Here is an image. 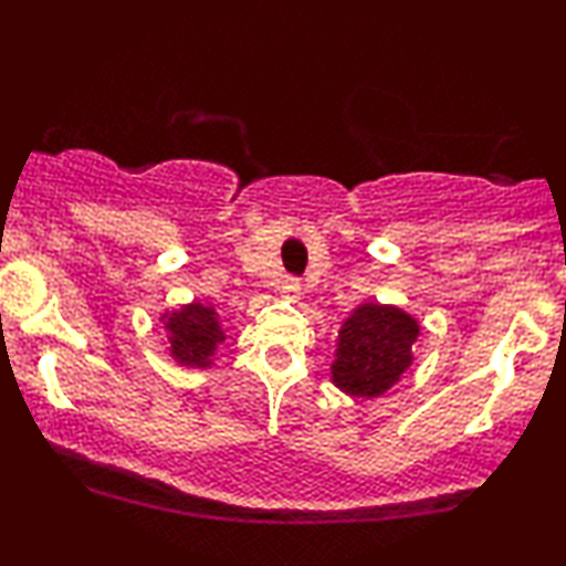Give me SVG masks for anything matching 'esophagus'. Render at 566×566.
I'll list each match as a JSON object with an SVG mask.
<instances>
[{
    "label": "esophagus",
    "mask_w": 566,
    "mask_h": 566,
    "mask_svg": "<svg viewBox=\"0 0 566 566\" xmlns=\"http://www.w3.org/2000/svg\"><path fill=\"white\" fill-rule=\"evenodd\" d=\"M281 293H283L285 298H298V296H301V283H298V277L285 275L283 281H281Z\"/></svg>",
    "instance_id": "esophagus-1"
}]
</instances>
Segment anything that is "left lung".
<instances>
[{"label":"left lung","mask_w":566,"mask_h":566,"mask_svg":"<svg viewBox=\"0 0 566 566\" xmlns=\"http://www.w3.org/2000/svg\"><path fill=\"white\" fill-rule=\"evenodd\" d=\"M417 335V322L397 306H358L339 329L332 381L350 397H381L412 366Z\"/></svg>","instance_id":"1"}]
</instances>
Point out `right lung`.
I'll return each mask as SVG.
<instances>
[{"label":"right lung","mask_w":566,"mask_h":566,"mask_svg":"<svg viewBox=\"0 0 566 566\" xmlns=\"http://www.w3.org/2000/svg\"><path fill=\"white\" fill-rule=\"evenodd\" d=\"M165 329L169 337V353L180 366L188 368H208L216 345L223 343L221 324L216 312L203 304H188L180 312L165 314Z\"/></svg>","instance_id":"1"}]
</instances>
